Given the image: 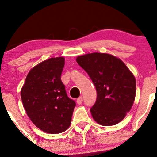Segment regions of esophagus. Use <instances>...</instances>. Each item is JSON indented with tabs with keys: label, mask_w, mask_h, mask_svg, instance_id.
<instances>
[{
	"label": "esophagus",
	"mask_w": 157,
	"mask_h": 157,
	"mask_svg": "<svg viewBox=\"0 0 157 157\" xmlns=\"http://www.w3.org/2000/svg\"><path fill=\"white\" fill-rule=\"evenodd\" d=\"M82 100H83V99H82V97H78V98L77 99V103L78 104V105H81L82 102Z\"/></svg>",
	"instance_id": "esophagus-1"
}]
</instances>
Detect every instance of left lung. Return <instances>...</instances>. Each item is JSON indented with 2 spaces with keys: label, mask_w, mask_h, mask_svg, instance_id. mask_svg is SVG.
I'll return each instance as SVG.
<instances>
[{
  "label": "left lung",
  "mask_w": 157,
  "mask_h": 157,
  "mask_svg": "<svg viewBox=\"0 0 157 157\" xmlns=\"http://www.w3.org/2000/svg\"><path fill=\"white\" fill-rule=\"evenodd\" d=\"M77 63L87 72L97 90V100L90 109L94 120L104 126L116 125L134 104L136 80L120 59L104 53L79 56Z\"/></svg>",
  "instance_id": "obj_1"
}]
</instances>
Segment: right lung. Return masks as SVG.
<instances>
[{
  "instance_id": "right-lung-1",
  "label": "right lung",
  "mask_w": 157,
  "mask_h": 157,
  "mask_svg": "<svg viewBox=\"0 0 157 157\" xmlns=\"http://www.w3.org/2000/svg\"><path fill=\"white\" fill-rule=\"evenodd\" d=\"M64 57L43 61L27 75L21 91L27 115L38 128L48 134L66 131L76 103L67 96L61 74Z\"/></svg>"
}]
</instances>
